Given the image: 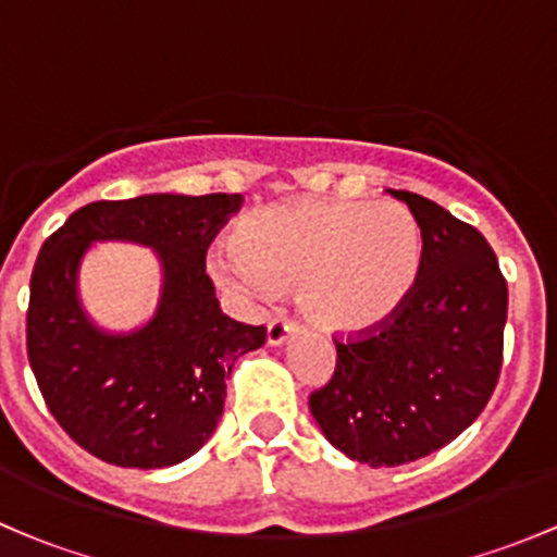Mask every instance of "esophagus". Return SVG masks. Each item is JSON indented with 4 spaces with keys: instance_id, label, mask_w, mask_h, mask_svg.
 <instances>
[{
    "instance_id": "esophagus-1",
    "label": "esophagus",
    "mask_w": 557,
    "mask_h": 557,
    "mask_svg": "<svg viewBox=\"0 0 557 557\" xmlns=\"http://www.w3.org/2000/svg\"><path fill=\"white\" fill-rule=\"evenodd\" d=\"M290 331H294V323H290L285 314H274V318L269 320V325H267L269 345H283V342L290 336Z\"/></svg>"
}]
</instances>
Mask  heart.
<instances>
[{
  "mask_svg": "<svg viewBox=\"0 0 557 557\" xmlns=\"http://www.w3.org/2000/svg\"><path fill=\"white\" fill-rule=\"evenodd\" d=\"M223 283L272 294L299 285L301 310L334 334H367L418 285L423 234L396 201H294L247 212L234 247L212 252Z\"/></svg>",
  "mask_w": 557,
  "mask_h": 557,
  "instance_id": "1",
  "label": "heart"
}]
</instances>
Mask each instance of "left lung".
<instances>
[{
    "instance_id": "left-lung-1",
    "label": "left lung",
    "mask_w": 557,
    "mask_h": 557,
    "mask_svg": "<svg viewBox=\"0 0 557 557\" xmlns=\"http://www.w3.org/2000/svg\"><path fill=\"white\" fill-rule=\"evenodd\" d=\"M423 234V267L385 325L336 342L334 377L310 396L325 440L358 463L401 466L450 445L496 391L507 280L469 223L409 190H391Z\"/></svg>"
}]
</instances>
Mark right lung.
I'll return each instance as SVG.
<instances>
[{"label": "right lung", "mask_w": 557, "mask_h": 557, "mask_svg": "<svg viewBox=\"0 0 557 557\" xmlns=\"http://www.w3.org/2000/svg\"><path fill=\"white\" fill-rule=\"evenodd\" d=\"M239 207V194L91 201L45 239L26 312L32 372L61 429L104 463L164 469L190 458L221 420L234 361L267 342L263 325L221 312L205 272L207 247ZM94 242L160 256V307L139 330L110 335L82 310L76 277Z\"/></svg>", "instance_id": "right-lung-1"}]
</instances>
